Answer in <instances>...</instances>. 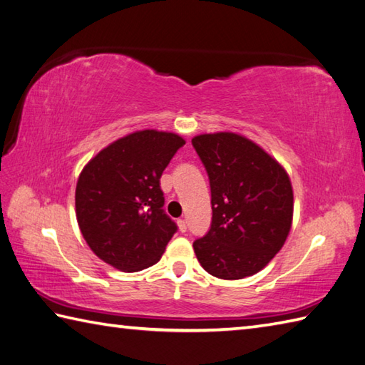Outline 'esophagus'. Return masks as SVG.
<instances>
[{
  "label": "esophagus",
  "mask_w": 365,
  "mask_h": 365,
  "mask_svg": "<svg viewBox=\"0 0 365 365\" xmlns=\"http://www.w3.org/2000/svg\"><path fill=\"white\" fill-rule=\"evenodd\" d=\"M177 226H178V230H180L182 234H183V232H187V221H185L183 218L177 221Z\"/></svg>",
  "instance_id": "34e87169"
}]
</instances>
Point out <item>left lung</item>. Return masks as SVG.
I'll return each mask as SVG.
<instances>
[{
  "mask_svg": "<svg viewBox=\"0 0 365 365\" xmlns=\"http://www.w3.org/2000/svg\"><path fill=\"white\" fill-rule=\"evenodd\" d=\"M212 188V227L192 243L200 265L237 281L259 273L282 250L293 222V188L284 166L234 131L192 138Z\"/></svg>",
  "mask_w": 365,
  "mask_h": 365,
  "instance_id": "left-lung-1",
  "label": "left lung"
}]
</instances>
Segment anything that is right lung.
<instances>
[{"mask_svg": "<svg viewBox=\"0 0 365 365\" xmlns=\"http://www.w3.org/2000/svg\"><path fill=\"white\" fill-rule=\"evenodd\" d=\"M185 139L153 128L128 133L100 150L80 173L75 213L98 259L135 273L155 265L177 230L163 212L160 178Z\"/></svg>", "mask_w": 365, "mask_h": 365, "instance_id": "right-lung-1", "label": "right lung"}]
</instances>
